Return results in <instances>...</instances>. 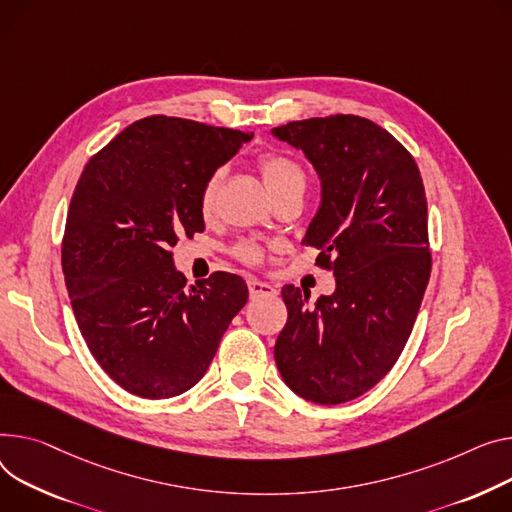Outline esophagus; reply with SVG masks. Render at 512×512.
I'll use <instances>...</instances> for the list:
<instances>
[{
	"label": "esophagus",
	"mask_w": 512,
	"mask_h": 512,
	"mask_svg": "<svg viewBox=\"0 0 512 512\" xmlns=\"http://www.w3.org/2000/svg\"><path fill=\"white\" fill-rule=\"evenodd\" d=\"M249 296L255 300V298H265V296H276V290L274 286H269L265 282H259V280H249Z\"/></svg>",
	"instance_id": "1"
}]
</instances>
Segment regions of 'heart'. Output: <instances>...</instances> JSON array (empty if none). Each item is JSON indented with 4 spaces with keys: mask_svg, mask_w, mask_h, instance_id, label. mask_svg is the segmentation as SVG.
<instances>
[{
    "mask_svg": "<svg viewBox=\"0 0 512 512\" xmlns=\"http://www.w3.org/2000/svg\"><path fill=\"white\" fill-rule=\"evenodd\" d=\"M259 173H261L263 183L269 189V193L274 195V199L284 193H290V191L304 193V187H306L304 170L298 162H294L288 156H282V154L261 156L259 158ZM222 181H224V168H216L214 173L206 179V183H203L201 195H199V206H201L203 214H210L214 210ZM234 253L245 263H257L261 257V251L253 243H241L236 247Z\"/></svg>",
    "mask_w": 512,
    "mask_h": 512,
    "instance_id": "obj_1",
    "label": "heart"
}]
</instances>
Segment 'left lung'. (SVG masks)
<instances>
[{"label": "left lung", "mask_w": 512, "mask_h": 512, "mask_svg": "<svg viewBox=\"0 0 512 512\" xmlns=\"http://www.w3.org/2000/svg\"><path fill=\"white\" fill-rule=\"evenodd\" d=\"M302 150L321 181V206L302 238L335 276V292L282 288L288 321L274 348L284 383L337 405L393 368L430 278L428 208L420 170L389 131L364 117L331 115L271 129Z\"/></svg>", "instance_id": "8db88e82"}]
</instances>
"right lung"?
Masks as SVG:
<instances>
[{
	"label": "right lung",
	"instance_id": "1",
	"mask_svg": "<svg viewBox=\"0 0 512 512\" xmlns=\"http://www.w3.org/2000/svg\"><path fill=\"white\" fill-rule=\"evenodd\" d=\"M251 138L154 115L125 127L80 175L61 245L65 286L88 350L133 395L191 389L249 298L226 271L187 284L170 249L206 228L201 187Z\"/></svg>",
	"mask_w": 512,
	"mask_h": 512
}]
</instances>
